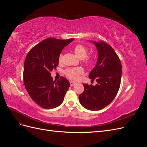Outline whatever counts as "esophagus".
<instances>
[{"label":"esophagus","mask_w":147,"mask_h":147,"mask_svg":"<svg viewBox=\"0 0 147 147\" xmlns=\"http://www.w3.org/2000/svg\"><path fill=\"white\" fill-rule=\"evenodd\" d=\"M70 86H74V85H75V84H76V83L73 82H70Z\"/></svg>","instance_id":"esophagus-1"}]
</instances>
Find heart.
Here are the masks:
<instances>
[{
	"label": "heart",
	"instance_id": "1",
	"mask_svg": "<svg viewBox=\"0 0 147 147\" xmlns=\"http://www.w3.org/2000/svg\"><path fill=\"white\" fill-rule=\"evenodd\" d=\"M74 51L80 59H83V63L88 67H91L94 63V58L91 56H87L88 53V48L82 44H78L74 47ZM63 55L60 54L58 61L61 63L63 61ZM84 73V70L82 67L68 68L64 71L65 76L72 81H77L80 78L81 75Z\"/></svg>",
	"mask_w": 147,
	"mask_h": 147
}]
</instances>
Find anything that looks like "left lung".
I'll use <instances>...</instances> for the list:
<instances>
[{
	"mask_svg": "<svg viewBox=\"0 0 147 147\" xmlns=\"http://www.w3.org/2000/svg\"><path fill=\"white\" fill-rule=\"evenodd\" d=\"M98 51V60L89 75L95 86L83 84L84 91L79 95L81 105L88 110H99L105 108L116 97L121 83L122 67L113 48L104 42H93Z\"/></svg>",
	"mask_w": 147,
	"mask_h": 147,
	"instance_id": "left-lung-1",
	"label": "left lung"
}]
</instances>
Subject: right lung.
Listing matches in <instances>:
<instances>
[{"label": "right lung", "mask_w": 147, "mask_h": 147, "mask_svg": "<svg viewBox=\"0 0 147 147\" xmlns=\"http://www.w3.org/2000/svg\"><path fill=\"white\" fill-rule=\"evenodd\" d=\"M73 40L47 38L34 46L26 57L23 72L26 90L31 99L43 109L56 108L64 100L70 83L63 77L53 81L50 72L56 69L61 52Z\"/></svg>", "instance_id": "right-lung-1"}]
</instances>
